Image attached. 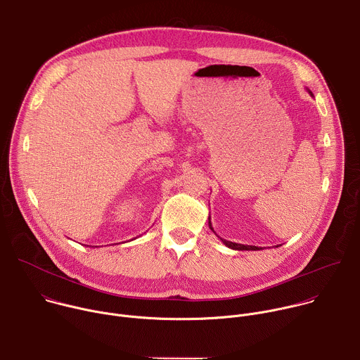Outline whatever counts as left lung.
Segmentation results:
<instances>
[{
  "label": "left lung",
  "mask_w": 360,
  "mask_h": 360,
  "mask_svg": "<svg viewBox=\"0 0 360 360\" xmlns=\"http://www.w3.org/2000/svg\"><path fill=\"white\" fill-rule=\"evenodd\" d=\"M309 91V89H307ZM309 94L312 95V92L309 91ZM208 225H210V229L217 235V232L214 231V228H212V222H211V215L208 217ZM218 236V235H217ZM222 242H224V245H226L228 248H231V249H235V250H261L262 248H259V246H253V245H240V243H235V242H231V240H226V239H222L221 236H218Z\"/></svg>",
  "instance_id": "left-lung-1"
}]
</instances>
